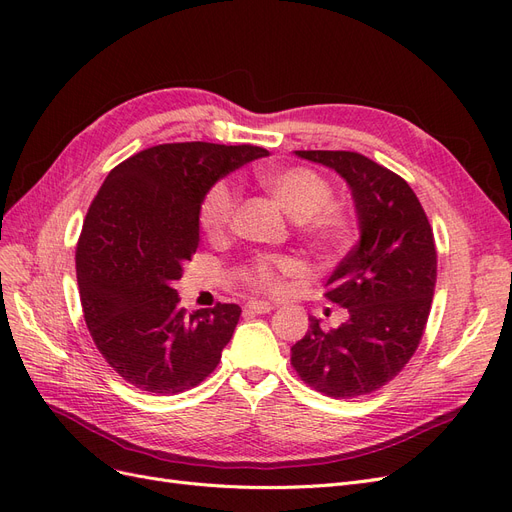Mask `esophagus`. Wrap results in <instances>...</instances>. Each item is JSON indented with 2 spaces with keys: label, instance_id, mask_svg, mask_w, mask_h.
<instances>
[{
  "label": "esophagus",
  "instance_id": "obj_1",
  "mask_svg": "<svg viewBox=\"0 0 512 512\" xmlns=\"http://www.w3.org/2000/svg\"><path fill=\"white\" fill-rule=\"evenodd\" d=\"M275 309V304L267 302V300H250L245 304V313H252V315H264Z\"/></svg>",
  "mask_w": 512,
  "mask_h": 512
}]
</instances>
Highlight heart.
I'll return each mask as SVG.
<instances>
[{
    "mask_svg": "<svg viewBox=\"0 0 512 512\" xmlns=\"http://www.w3.org/2000/svg\"><path fill=\"white\" fill-rule=\"evenodd\" d=\"M258 187L292 218L298 239L313 254L332 258L349 248L353 218L332 201V187L309 168H277L256 172ZM235 212V195L224 180L214 182L199 206V227L210 239L227 233ZM296 271V262L285 256H258L245 264L243 277L252 288L273 292L281 277Z\"/></svg>",
    "mask_w": 512,
    "mask_h": 512,
    "instance_id": "heart-1",
    "label": "heart"
}]
</instances>
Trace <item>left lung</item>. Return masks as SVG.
I'll return each mask as SVG.
<instances>
[{
	"label": "left lung",
	"mask_w": 512,
	"mask_h": 512,
	"mask_svg": "<svg viewBox=\"0 0 512 512\" xmlns=\"http://www.w3.org/2000/svg\"><path fill=\"white\" fill-rule=\"evenodd\" d=\"M338 172L351 189L359 243L325 283V298L349 311L325 332L292 346V365L315 391L351 399L391 382L416 353L437 281L433 229L412 187L395 172L353 151H296Z\"/></svg>",
	"instance_id": "obj_1"
}]
</instances>
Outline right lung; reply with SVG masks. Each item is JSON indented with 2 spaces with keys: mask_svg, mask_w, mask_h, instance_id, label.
<instances>
[{
  "mask_svg": "<svg viewBox=\"0 0 512 512\" xmlns=\"http://www.w3.org/2000/svg\"><path fill=\"white\" fill-rule=\"evenodd\" d=\"M269 151L172 142L140 151L102 182L81 229L75 264L92 340L140 391L176 395L206 380L241 309L187 315L174 283L199 245V206L216 180Z\"/></svg>",
  "mask_w": 512,
  "mask_h": 512,
  "instance_id": "1",
  "label": "right lung"
}]
</instances>
